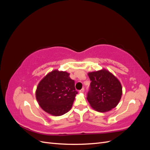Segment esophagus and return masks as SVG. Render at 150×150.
<instances>
[{"mask_svg":"<svg viewBox=\"0 0 150 150\" xmlns=\"http://www.w3.org/2000/svg\"><path fill=\"white\" fill-rule=\"evenodd\" d=\"M80 93H83L84 92V88H82L79 91Z\"/></svg>","mask_w":150,"mask_h":150,"instance_id":"34e87169","label":"esophagus"}]
</instances>
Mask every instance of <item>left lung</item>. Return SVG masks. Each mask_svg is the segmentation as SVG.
Masks as SVG:
<instances>
[{"mask_svg": "<svg viewBox=\"0 0 150 150\" xmlns=\"http://www.w3.org/2000/svg\"><path fill=\"white\" fill-rule=\"evenodd\" d=\"M88 75L91 83L87 99L93 110L105 112L116 107L122 93L119 79L104 68L89 72Z\"/></svg>", "mask_w": 150, "mask_h": 150, "instance_id": "1", "label": "left lung"}]
</instances>
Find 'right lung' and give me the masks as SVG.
<instances>
[{
  "instance_id": "obj_1",
  "label": "right lung",
  "mask_w": 150,
  "mask_h": 150,
  "mask_svg": "<svg viewBox=\"0 0 150 150\" xmlns=\"http://www.w3.org/2000/svg\"><path fill=\"white\" fill-rule=\"evenodd\" d=\"M66 71L54 69L40 81L35 91L39 105L48 114L59 116L69 111L78 92Z\"/></svg>"
}]
</instances>
